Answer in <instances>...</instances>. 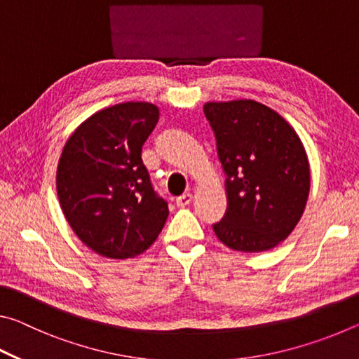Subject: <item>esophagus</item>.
Masks as SVG:
<instances>
[{
    "label": "esophagus",
    "instance_id": "esophagus-1",
    "mask_svg": "<svg viewBox=\"0 0 359 359\" xmlns=\"http://www.w3.org/2000/svg\"><path fill=\"white\" fill-rule=\"evenodd\" d=\"M191 199H193L191 193H184V194H180V196L175 198V204H177L179 208H185V205L191 203Z\"/></svg>",
    "mask_w": 359,
    "mask_h": 359
}]
</instances>
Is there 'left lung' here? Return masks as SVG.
I'll return each mask as SVG.
<instances>
[{
	"label": "left lung",
	"instance_id": "1",
	"mask_svg": "<svg viewBox=\"0 0 359 359\" xmlns=\"http://www.w3.org/2000/svg\"><path fill=\"white\" fill-rule=\"evenodd\" d=\"M226 175L228 208L212 224L233 250L274 248L299 222L311 190V169L290 123L253 100L204 106Z\"/></svg>",
	"mask_w": 359,
	"mask_h": 359
}]
</instances>
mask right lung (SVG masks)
I'll list each match as a JSON object with an SVG mask.
<instances>
[{
    "instance_id": "obj_1",
    "label": "right lung",
    "mask_w": 359,
    "mask_h": 359,
    "mask_svg": "<svg viewBox=\"0 0 359 359\" xmlns=\"http://www.w3.org/2000/svg\"><path fill=\"white\" fill-rule=\"evenodd\" d=\"M160 111L121 102L87 118L65 144L57 193L66 220L101 257L125 259L154 244L169 215L142 163Z\"/></svg>"
}]
</instances>
